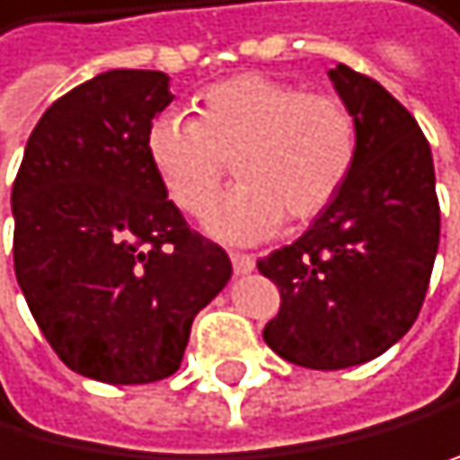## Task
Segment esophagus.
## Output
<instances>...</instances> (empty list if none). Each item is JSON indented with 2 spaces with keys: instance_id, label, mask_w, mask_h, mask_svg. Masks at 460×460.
I'll use <instances>...</instances> for the list:
<instances>
[{
  "instance_id": "obj_1",
  "label": "esophagus",
  "mask_w": 460,
  "mask_h": 460,
  "mask_svg": "<svg viewBox=\"0 0 460 460\" xmlns=\"http://www.w3.org/2000/svg\"><path fill=\"white\" fill-rule=\"evenodd\" d=\"M230 261H233L235 276H247V273H252V270H256V259L244 256V252H230Z\"/></svg>"
}]
</instances>
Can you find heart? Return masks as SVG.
Instances as JSON below:
<instances>
[{
    "instance_id": "heart-1",
    "label": "heart",
    "mask_w": 460,
    "mask_h": 460,
    "mask_svg": "<svg viewBox=\"0 0 460 460\" xmlns=\"http://www.w3.org/2000/svg\"><path fill=\"white\" fill-rule=\"evenodd\" d=\"M147 159L190 216L216 201L233 162L242 184L210 210L208 230L250 244L273 235L284 218L307 225L339 199L358 159V121L335 96L239 73L204 90L199 119H153Z\"/></svg>"
}]
</instances>
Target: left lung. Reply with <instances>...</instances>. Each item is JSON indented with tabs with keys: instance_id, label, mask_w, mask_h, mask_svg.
Here are the masks:
<instances>
[{
	"instance_id": "obj_1",
	"label": "left lung",
	"mask_w": 460,
	"mask_h": 460,
	"mask_svg": "<svg viewBox=\"0 0 460 460\" xmlns=\"http://www.w3.org/2000/svg\"><path fill=\"white\" fill-rule=\"evenodd\" d=\"M330 82L358 121L356 167L301 239L259 259L281 293L264 341L310 370L373 361L412 327L441 235L432 150L412 113L347 65Z\"/></svg>"
}]
</instances>
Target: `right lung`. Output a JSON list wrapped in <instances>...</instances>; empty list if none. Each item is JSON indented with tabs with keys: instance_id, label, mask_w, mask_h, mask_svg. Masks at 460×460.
Returning <instances> with one entry per match:
<instances>
[{
	"instance_id": "right-lung-1",
	"label": "right lung",
	"mask_w": 460,
	"mask_h": 460,
	"mask_svg": "<svg viewBox=\"0 0 460 460\" xmlns=\"http://www.w3.org/2000/svg\"><path fill=\"white\" fill-rule=\"evenodd\" d=\"M170 102L162 70L99 73L45 111L13 181L16 281L56 356L93 381L173 376L196 313L233 273L147 159Z\"/></svg>"
}]
</instances>
